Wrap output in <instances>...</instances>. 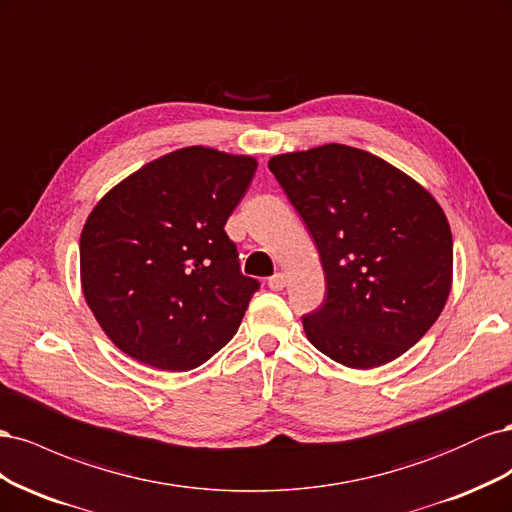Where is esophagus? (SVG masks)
Instances as JSON below:
<instances>
[{
	"label": "esophagus",
	"mask_w": 512,
	"mask_h": 512,
	"mask_svg": "<svg viewBox=\"0 0 512 512\" xmlns=\"http://www.w3.org/2000/svg\"><path fill=\"white\" fill-rule=\"evenodd\" d=\"M286 284H288V280H286L284 273H275L273 277H269V288L271 290H284Z\"/></svg>",
	"instance_id": "34e87169"
}]
</instances>
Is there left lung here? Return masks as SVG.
<instances>
[{
  "label": "left lung",
  "mask_w": 512,
  "mask_h": 512,
  "mask_svg": "<svg viewBox=\"0 0 512 512\" xmlns=\"http://www.w3.org/2000/svg\"><path fill=\"white\" fill-rule=\"evenodd\" d=\"M314 237L327 297L309 342L352 369L395 361L438 320L453 286V235L421 183L374 153L329 143L269 160Z\"/></svg>",
  "instance_id": "1"
}]
</instances>
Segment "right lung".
I'll return each mask as SVG.
<instances>
[{
	"label": "right lung",
	"instance_id": "1",
	"mask_svg": "<svg viewBox=\"0 0 512 512\" xmlns=\"http://www.w3.org/2000/svg\"><path fill=\"white\" fill-rule=\"evenodd\" d=\"M258 162L203 145L145 164L108 190L81 232V288L134 361L188 371L222 350L258 282L239 271L226 220Z\"/></svg>",
	"mask_w": 512,
	"mask_h": 512
}]
</instances>
